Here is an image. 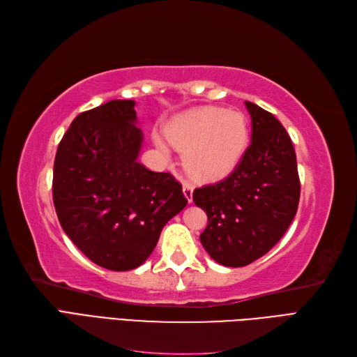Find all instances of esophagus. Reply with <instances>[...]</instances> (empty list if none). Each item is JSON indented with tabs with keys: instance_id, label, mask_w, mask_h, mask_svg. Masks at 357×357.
<instances>
[{
	"instance_id": "obj_1",
	"label": "esophagus",
	"mask_w": 357,
	"mask_h": 357,
	"mask_svg": "<svg viewBox=\"0 0 357 357\" xmlns=\"http://www.w3.org/2000/svg\"><path fill=\"white\" fill-rule=\"evenodd\" d=\"M183 193L189 202H192V195H193V186L190 185L189 181H183Z\"/></svg>"
}]
</instances>
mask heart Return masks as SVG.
<instances>
[{"mask_svg": "<svg viewBox=\"0 0 357 357\" xmlns=\"http://www.w3.org/2000/svg\"><path fill=\"white\" fill-rule=\"evenodd\" d=\"M169 143L183 152V164L198 180H219L238 165L248 144V126L238 112L199 109L172 121L167 129ZM165 156L169 147L160 132L153 134Z\"/></svg>", "mask_w": 357, "mask_h": 357, "instance_id": "obj_1", "label": "heart"}]
</instances>
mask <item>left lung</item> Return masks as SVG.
Returning a JSON list of instances; mask_svg holds the SVG:
<instances>
[{"instance_id": "obj_1", "label": "left lung", "mask_w": 357, "mask_h": 357, "mask_svg": "<svg viewBox=\"0 0 357 357\" xmlns=\"http://www.w3.org/2000/svg\"><path fill=\"white\" fill-rule=\"evenodd\" d=\"M252 142L231 174L193 190L207 213L202 247L225 266H245L280 241L294 220L301 193L296 155L284 126L261 107L245 101Z\"/></svg>"}]
</instances>
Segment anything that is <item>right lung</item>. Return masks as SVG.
I'll return each instance as SVG.
<instances>
[{
  "instance_id": "right-lung-1",
  "label": "right lung",
  "mask_w": 357,
  "mask_h": 357,
  "mask_svg": "<svg viewBox=\"0 0 357 357\" xmlns=\"http://www.w3.org/2000/svg\"><path fill=\"white\" fill-rule=\"evenodd\" d=\"M135 101L113 100L74 119L58 146L53 204L70 240L91 261L129 271L152 255L160 231L186 207L169 172L137 160L143 132Z\"/></svg>"
}]
</instances>
